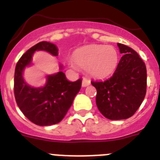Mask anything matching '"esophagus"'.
I'll return each instance as SVG.
<instances>
[{
	"mask_svg": "<svg viewBox=\"0 0 160 160\" xmlns=\"http://www.w3.org/2000/svg\"><path fill=\"white\" fill-rule=\"evenodd\" d=\"M90 84V80H88L87 78H83L82 80V86L83 87H85V86H87Z\"/></svg>",
	"mask_w": 160,
	"mask_h": 160,
	"instance_id": "esophagus-1",
	"label": "esophagus"
}]
</instances>
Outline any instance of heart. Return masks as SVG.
<instances>
[{"label": "heart", "mask_w": 160, "mask_h": 160, "mask_svg": "<svg viewBox=\"0 0 160 160\" xmlns=\"http://www.w3.org/2000/svg\"><path fill=\"white\" fill-rule=\"evenodd\" d=\"M75 65L87 69L90 75L106 77L114 72L118 65V53L111 46L90 45L77 49L72 55Z\"/></svg>", "instance_id": "heart-1"}]
</instances>
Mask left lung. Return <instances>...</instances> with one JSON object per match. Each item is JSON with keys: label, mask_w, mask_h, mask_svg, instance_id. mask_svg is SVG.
Segmentation results:
<instances>
[{"label": "left lung", "mask_w": 160, "mask_h": 160, "mask_svg": "<svg viewBox=\"0 0 160 160\" xmlns=\"http://www.w3.org/2000/svg\"><path fill=\"white\" fill-rule=\"evenodd\" d=\"M123 56L111 77L91 81L96 93V105L109 119H125L137 111L146 95L147 70L136 51L117 43Z\"/></svg>", "instance_id": "obj_1"}]
</instances>
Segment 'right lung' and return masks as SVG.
Listing matches in <instances>:
<instances>
[{
    "mask_svg": "<svg viewBox=\"0 0 160 160\" xmlns=\"http://www.w3.org/2000/svg\"><path fill=\"white\" fill-rule=\"evenodd\" d=\"M46 51L58 55L57 46L41 41L23 54L16 64L14 77V94L16 104L24 115L34 124L46 126L57 124L65 117L74 98L81 88V79L70 82L62 71L47 76L44 87L34 88L25 82L24 69L30 65L34 52Z\"/></svg>",
    "mask_w": 160,
    "mask_h": 160,
    "instance_id": "right-lung-1",
    "label": "right lung"
}]
</instances>
